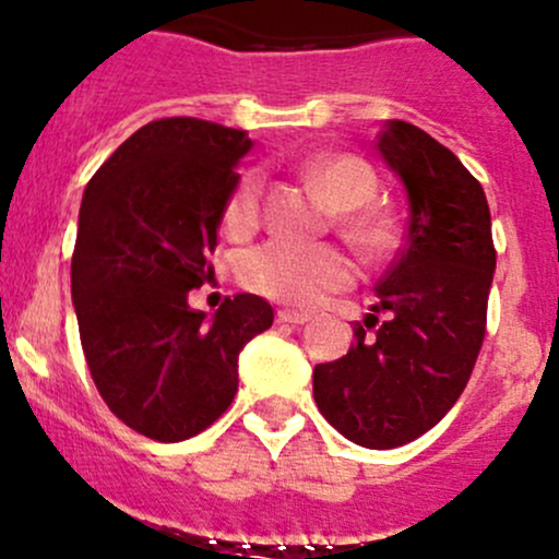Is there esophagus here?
Listing matches in <instances>:
<instances>
[{
  "label": "esophagus",
  "mask_w": 559,
  "mask_h": 559,
  "mask_svg": "<svg viewBox=\"0 0 559 559\" xmlns=\"http://www.w3.org/2000/svg\"><path fill=\"white\" fill-rule=\"evenodd\" d=\"M278 321L294 323V326H302V323L310 321V316L308 312H297V310H278Z\"/></svg>",
  "instance_id": "esophagus-1"
}]
</instances>
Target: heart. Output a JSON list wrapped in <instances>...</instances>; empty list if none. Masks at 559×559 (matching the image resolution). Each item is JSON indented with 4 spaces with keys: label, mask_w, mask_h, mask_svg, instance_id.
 <instances>
[{
    "label": "heart",
    "mask_w": 559,
    "mask_h": 559,
    "mask_svg": "<svg viewBox=\"0 0 559 559\" xmlns=\"http://www.w3.org/2000/svg\"><path fill=\"white\" fill-rule=\"evenodd\" d=\"M302 177L321 193L331 210L345 212L340 228L349 243L377 254L390 247V225L377 212L358 210L373 195V171L353 153H316L302 162ZM262 175L243 171L225 201L223 223L230 236H249L260 225ZM355 265L336 247H302L292 241H270L249 251L241 262L247 289L292 308H316L326 294L353 284Z\"/></svg>",
    "instance_id": "heart-1"
}]
</instances>
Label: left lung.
<instances>
[{
	"label": "left lung",
	"mask_w": 559,
	"mask_h": 559,
	"mask_svg": "<svg viewBox=\"0 0 559 559\" xmlns=\"http://www.w3.org/2000/svg\"><path fill=\"white\" fill-rule=\"evenodd\" d=\"M377 151L406 188V247L377 284L366 326L355 323V345L316 366L312 395L347 440L384 451L432 429L467 388L486 336L496 249L483 186L445 145L390 119ZM373 311L385 312L382 324Z\"/></svg>",
	"instance_id": "1"
}]
</instances>
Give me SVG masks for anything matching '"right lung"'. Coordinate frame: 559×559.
I'll return each mask as SVG.
<instances>
[{
    "label": "right lung",
    "instance_id": "obj_1",
    "mask_svg": "<svg viewBox=\"0 0 559 559\" xmlns=\"http://www.w3.org/2000/svg\"><path fill=\"white\" fill-rule=\"evenodd\" d=\"M243 130L175 116L140 127L84 190L71 297L95 388L134 432L180 443L228 411L238 353L273 308L236 294L206 312L190 289L214 281L225 201L251 148Z\"/></svg>",
    "mask_w": 559,
    "mask_h": 559
}]
</instances>
